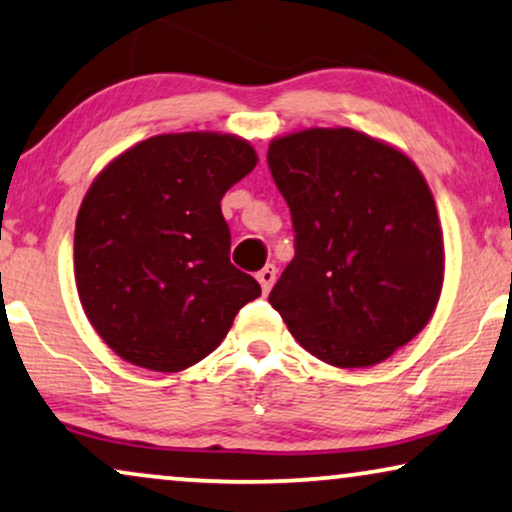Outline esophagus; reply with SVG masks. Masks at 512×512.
<instances>
[{"mask_svg": "<svg viewBox=\"0 0 512 512\" xmlns=\"http://www.w3.org/2000/svg\"><path fill=\"white\" fill-rule=\"evenodd\" d=\"M257 281H260L264 292H269L271 288H274V283H276V267H274V264H267V267H264L262 271H257Z\"/></svg>", "mask_w": 512, "mask_h": 512, "instance_id": "1", "label": "esophagus"}]
</instances>
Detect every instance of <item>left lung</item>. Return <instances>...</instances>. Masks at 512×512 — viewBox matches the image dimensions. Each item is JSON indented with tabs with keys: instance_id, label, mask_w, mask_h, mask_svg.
<instances>
[{
	"instance_id": "obj_1",
	"label": "left lung",
	"mask_w": 512,
	"mask_h": 512,
	"mask_svg": "<svg viewBox=\"0 0 512 512\" xmlns=\"http://www.w3.org/2000/svg\"><path fill=\"white\" fill-rule=\"evenodd\" d=\"M269 170L295 227L271 290L292 337L327 365L370 367L419 335L438 306L445 245L410 156L353 128L271 140Z\"/></svg>"
}]
</instances>
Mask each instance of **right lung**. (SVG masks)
I'll list each match as a JSON object with an SVG mask.
<instances>
[{"mask_svg":"<svg viewBox=\"0 0 512 512\" xmlns=\"http://www.w3.org/2000/svg\"><path fill=\"white\" fill-rule=\"evenodd\" d=\"M257 166L229 133H166L112 159L81 201L74 278L86 318L126 363L187 370L262 295L229 262L220 201Z\"/></svg>","mask_w":512,"mask_h":512,"instance_id":"1","label":"right lung"}]
</instances>
